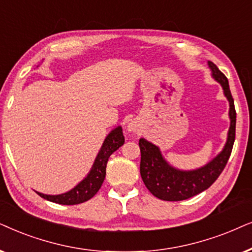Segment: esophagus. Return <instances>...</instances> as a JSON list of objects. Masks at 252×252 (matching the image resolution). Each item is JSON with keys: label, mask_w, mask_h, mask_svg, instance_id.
Here are the masks:
<instances>
[{"label": "esophagus", "mask_w": 252, "mask_h": 252, "mask_svg": "<svg viewBox=\"0 0 252 252\" xmlns=\"http://www.w3.org/2000/svg\"><path fill=\"white\" fill-rule=\"evenodd\" d=\"M126 130H128L129 132H138L139 131V124L137 121H130V122L126 124Z\"/></svg>", "instance_id": "obj_1"}]
</instances>
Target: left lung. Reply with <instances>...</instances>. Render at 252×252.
I'll return each mask as SVG.
<instances>
[{
  "label": "left lung",
  "mask_w": 252,
  "mask_h": 252,
  "mask_svg": "<svg viewBox=\"0 0 252 252\" xmlns=\"http://www.w3.org/2000/svg\"><path fill=\"white\" fill-rule=\"evenodd\" d=\"M211 70V75L220 84L223 90V94L229 102V120L230 126L228 130L227 142L223 149L213 158L210 162L200 168L192 170H182L170 165L159 147L145 138L139 139L140 158V175L150 192L157 198L168 202H179L196 196L204 190L209 189L216 180L222 173L235 140L236 112L234 106V99L231 96L229 84L227 77L218 69V66L211 61L207 62Z\"/></svg>",
  "instance_id": "obj_1"
}]
</instances>
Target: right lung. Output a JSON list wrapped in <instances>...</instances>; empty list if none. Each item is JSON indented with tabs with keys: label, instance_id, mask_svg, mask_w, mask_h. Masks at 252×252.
Here are the masks:
<instances>
[{
	"label": "right lung",
	"instance_id": "obj_1",
	"mask_svg": "<svg viewBox=\"0 0 252 252\" xmlns=\"http://www.w3.org/2000/svg\"><path fill=\"white\" fill-rule=\"evenodd\" d=\"M123 144L124 136L122 126H119L107 135L90 173L75 188L61 194H45L38 192V191H36V193L43 199L61 204V205H76V204L84 203L91 199L102 186L106 176L107 161H108L109 157Z\"/></svg>",
	"mask_w": 252,
	"mask_h": 252
}]
</instances>
